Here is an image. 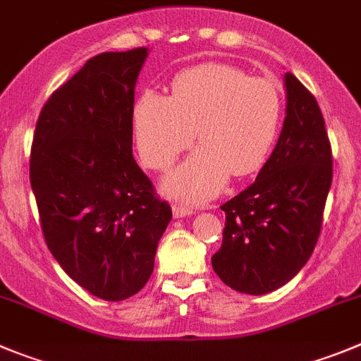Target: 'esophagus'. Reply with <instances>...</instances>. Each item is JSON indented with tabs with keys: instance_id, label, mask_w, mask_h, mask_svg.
Wrapping results in <instances>:
<instances>
[{
	"instance_id": "esophagus-1",
	"label": "esophagus",
	"mask_w": 361,
	"mask_h": 361,
	"mask_svg": "<svg viewBox=\"0 0 361 361\" xmlns=\"http://www.w3.org/2000/svg\"><path fill=\"white\" fill-rule=\"evenodd\" d=\"M188 214H191L190 207L183 206V204H175L173 206V216L175 218H183V216H188Z\"/></svg>"
}]
</instances>
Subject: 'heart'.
<instances>
[{
  "mask_svg": "<svg viewBox=\"0 0 361 361\" xmlns=\"http://www.w3.org/2000/svg\"><path fill=\"white\" fill-rule=\"evenodd\" d=\"M283 104L272 78L250 77L224 62L188 68L171 80V97L145 91L135 100V148L145 166L164 170L197 135L202 148L168 175L164 191L184 202H204L229 173L247 177L263 166L279 134Z\"/></svg>",
  "mask_w": 361,
  "mask_h": 361,
  "instance_id": "b5f03b06",
  "label": "heart"
}]
</instances>
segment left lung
Returning a JSON list of instances; mask_svg holds the SVG:
<instances>
[{
    "instance_id": "left-lung-1",
    "label": "left lung",
    "mask_w": 361,
    "mask_h": 361,
    "mask_svg": "<svg viewBox=\"0 0 361 361\" xmlns=\"http://www.w3.org/2000/svg\"><path fill=\"white\" fill-rule=\"evenodd\" d=\"M286 118L269 161L226 211L213 270L249 295L274 292L297 276L320 236L331 188L333 155L315 97L292 73L284 75Z\"/></svg>"
}]
</instances>
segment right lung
Instances as JSON below:
<instances>
[{"label":"right lung","instance_id":"obj_1","mask_svg":"<svg viewBox=\"0 0 361 361\" xmlns=\"http://www.w3.org/2000/svg\"><path fill=\"white\" fill-rule=\"evenodd\" d=\"M147 55L134 48L89 59L44 104L30 154L49 252L104 300L143 288L171 220L132 155L134 87Z\"/></svg>","mask_w":361,"mask_h":361}]
</instances>
